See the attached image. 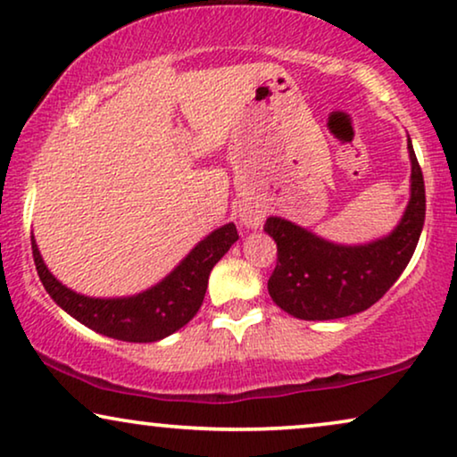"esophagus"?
Returning <instances> with one entry per match:
<instances>
[{"instance_id":"1","label":"esophagus","mask_w":457,"mask_h":457,"mask_svg":"<svg viewBox=\"0 0 457 457\" xmlns=\"http://www.w3.org/2000/svg\"><path fill=\"white\" fill-rule=\"evenodd\" d=\"M241 222L249 228H258L264 222V210L258 204H247L241 208Z\"/></svg>"}]
</instances>
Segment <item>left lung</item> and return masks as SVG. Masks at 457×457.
<instances>
[{
    "instance_id": "8db88e82",
    "label": "left lung",
    "mask_w": 457,
    "mask_h": 457,
    "mask_svg": "<svg viewBox=\"0 0 457 457\" xmlns=\"http://www.w3.org/2000/svg\"><path fill=\"white\" fill-rule=\"evenodd\" d=\"M411 195L397 228L368 245H337L283 218H268L264 230L277 243V266L268 293L280 310L302 320H335L377 303L414 255L424 227L427 195L414 147Z\"/></svg>"
}]
</instances>
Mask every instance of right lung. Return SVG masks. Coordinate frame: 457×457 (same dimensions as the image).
I'll return each mask as SVG.
<instances>
[{
  "instance_id": "right-lung-1",
  "label": "right lung",
  "mask_w": 457,
  "mask_h": 457,
  "mask_svg": "<svg viewBox=\"0 0 457 457\" xmlns=\"http://www.w3.org/2000/svg\"><path fill=\"white\" fill-rule=\"evenodd\" d=\"M239 239L233 222L216 228L152 289L133 297L96 299L74 293L60 283L47 266L30 235L33 258L43 287L62 310L99 335L129 343H152L185 327L202 308L212 268Z\"/></svg>"
}]
</instances>
